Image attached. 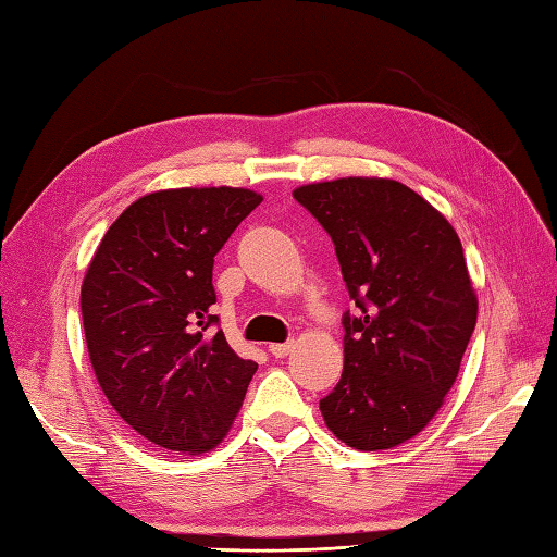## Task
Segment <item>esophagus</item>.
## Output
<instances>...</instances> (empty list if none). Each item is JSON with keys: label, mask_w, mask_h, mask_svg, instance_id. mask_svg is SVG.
Instances as JSON below:
<instances>
[{"label": "esophagus", "mask_w": 557, "mask_h": 557, "mask_svg": "<svg viewBox=\"0 0 557 557\" xmlns=\"http://www.w3.org/2000/svg\"><path fill=\"white\" fill-rule=\"evenodd\" d=\"M292 349H294V342H292V339H289V342H275V345L268 347V351H270L275 359H285Z\"/></svg>", "instance_id": "esophagus-1"}]
</instances>
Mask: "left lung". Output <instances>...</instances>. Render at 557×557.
I'll return each instance as SVG.
<instances>
[{
  "label": "left lung",
  "mask_w": 557,
  "mask_h": 557,
  "mask_svg": "<svg viewBox=\"0 0 557 557\" xmlns=\"http://www.w3.org/2000/svg\"><path fill=\"white\" fill-rule=\"evenodd\" d=\"M330 234L354 311L342 315L345 371L321 411L342 443L389 449L425 429L476 327L457 232L395 180L301 186L292 194Z\"/></svg>",
  "instance_id": "left-lung-1"
}]
</instances>
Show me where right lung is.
<instances>
[{"label": "right lung", "mask_w": 557, "mask_h": 557, "mask_svg": "<svg viewBox=\"0 0 557 557\" xmlns=\"http://www.w3.org/2000/svg\"><path fill=\"white\" fill-rule=\"evenodd\" d=\"M263 196L248 188H170L112 222L81 287L92 371L136 433L174 453L215 447L258 369L224 337L215 256Z\"/></svg>", "instance_id": "right-lung-1"}]
</instances>
